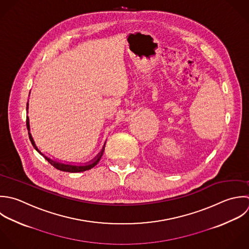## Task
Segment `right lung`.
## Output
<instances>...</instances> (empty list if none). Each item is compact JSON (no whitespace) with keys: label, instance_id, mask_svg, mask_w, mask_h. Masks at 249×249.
<instances>
[{"label":"right lung","instance_id":"add662e5","mask_svg":"<svg viewBox=\"0 0 249 249\" xmlns=\"http://www.w3.org/2000/svg\"><path fill=\"white\" fill-rule=\"evenodd\" d=\"M28 106H29V104L27 103V112H28ZM26 124H27L29 139H30V141H31V142H32L34 148H35L40 155H42V156H43L54 168H56L57 170H60V171H63V172H68V173H80V172H84V171H87V170H90V169L94 168V167L99 163V161L101 160V157L103 156V153H104V150H105L106 142H105V144H104L102 150L100 151V153H99L93 160H91V161L88 162V163H85L84 165H73V164L63 163V162H61V161L51 159V158L47 157L45 154H43L42 152H40V150L37 148V146H36V142H35V141H34L32 135H31V133H30V123H29V118H28V117H27V122H26Z\"/></svg>","mask_w":249,"mask_h":249}]
</instances>
